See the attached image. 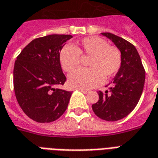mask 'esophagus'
<instances>
[{
  "instance_id": "obj_1",
  "label": "esophagus",
  "mask_w": 158,
  "mask_h": 158,
  "mask_svg": "<svg viewBox=\"0 0 158 158\" xmlns=\"http://www.w3.org/2000/svg\"><path fill=\"white\" fill-rule=\"evenodd\" d=\"M79 91H81L84 94H87V93H89V90H87V89H79Z\"/></svg>"
}]
</instances>
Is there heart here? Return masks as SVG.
<instances>
[{
	"instance_id": "heart-1",
	"label": "heart",
	"mask_w": 158,
	"mask_h": 158,
	"mask_svg": "<svg viewBox=\"0 0 158 158\" xmlns=\"http://www.w3.org/2000/svg\"><path fill=\"white\" fill-rule=\"evenodd\" d=\"M80 56H89V69H80L69 77L70 86L79 89H91L118 72L122 64V55L116 46L109 45L106 40L97 36L82 39L74 46L63 45L59 52L62 69L71 73L79 68Z\"/></svg>"
}]
</instances>
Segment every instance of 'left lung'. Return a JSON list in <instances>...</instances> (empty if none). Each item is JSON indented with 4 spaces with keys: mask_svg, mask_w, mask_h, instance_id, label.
Segmentation results:
<instances>
[{
    "mask_svg": "<svg viewBox=\"0 0 158 158\" xmlns=\"http://www.w3.org/2000/svg\"><path fill=\"white\" fill-rule=\"evenodd\" d=\"M115 44L122 55V64L108 90L99 91L92 105L96 116L106 121H118L135 109L142 94L146 73L139 53L130 42L111 33H102Z\"/></svg>",
    "mask_w": 158,
    "mask_h": 158,
    "instance_id": "1",
    "label": "left lung"
}]
</instances>
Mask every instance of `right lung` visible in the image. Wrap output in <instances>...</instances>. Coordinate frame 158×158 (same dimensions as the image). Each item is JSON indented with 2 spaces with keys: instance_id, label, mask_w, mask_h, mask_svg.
Returning a JSON list of instances; mask_svg holds the SVG:
<instances>
[{
  "instance_id": "add662e5",
  "label": "right lung",
  "mask_w": 158,
  "mask_h": 158,
  "mask_svg": "<svg viewBox=\"0 0 158 158\" xmlns=\"http://www.w3.org/2000/svg\"><path fill=\"white\" fill-rule=\"evenodd\" d=\"M72 37L50 35L33 40L17 57L13 69L16 98L23 113L35 122H53L68 107L72 92L54 86L66 81L59 52Z\"/></svg>"
}]
</instances>
